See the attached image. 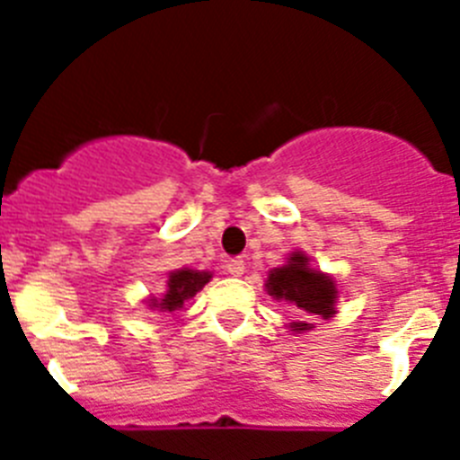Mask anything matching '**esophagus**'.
Here are the masks:
<instances>
[{
	"mask_svg": "<svg viewBox=\"0 0 460 460\" xmlns=\"http://www.w3.org/2000/svg\"><path fill=\"white\" fill-rule=\"evenodd\" d=\"M227 274H233V276H242L243 274V260L242 258H233V260H227Z\"/></svg>",
	"mask_w": 460,
	"mask_h": 460,
	"instance_id": "obj_1",
	"label": "esophagus"
}]
</instances>
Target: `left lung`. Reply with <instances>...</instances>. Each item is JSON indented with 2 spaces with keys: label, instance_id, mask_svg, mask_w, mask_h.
Listing matches in <instances>:
<instances>
[{
  "label": "left lung",
  "instance_id": "1",
  "mask_svg": "<svg viewBox=\"0 0 460 460\" xmlns=\"http://www.w3.org/2000/svg\"><path fill=\"white\" fill-rule=\"evenodd\" d=\"M308 258L302 253H295L288 265L279 267L267 279V292L276 299H286L295 304L304 315L311 318H332L334 315L336 286L329 276L311 270L306 265ZM311 329L308 323H295V332Z\"/></svg>",
  "mask_w": 460,
  "mask_h": 460
}]
</instances>
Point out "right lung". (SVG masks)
Masks as SVG:
<instances>
[{
    "label": "right lung",
    "mask_w": 460,
    "mask_h": 460,
    "mask_svg": "<svg viewBox=\"0 0 460 460\" xmlns=\"http://www.w3.org/2000/svg\"><path fill=\"white\" fill-rule=\"evenodd\" d=\"M209 271H193V270H180L172 271L168 279V290H165L164 299L156 304L161 311H174V308L184 306L186 299L195 296V292H200L205 283H209Z\"/></svg>",
    "instance_id": "add662e5"
}]
</instances>
